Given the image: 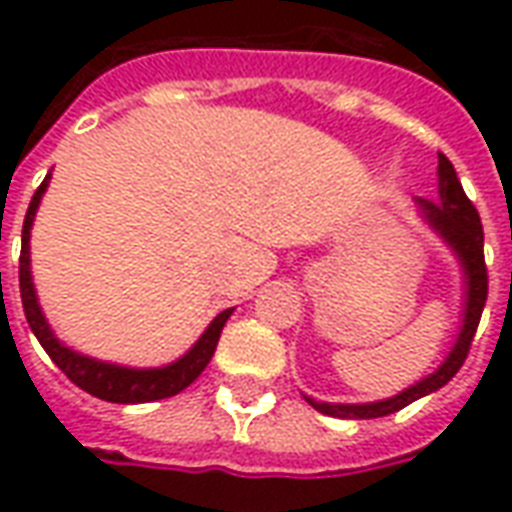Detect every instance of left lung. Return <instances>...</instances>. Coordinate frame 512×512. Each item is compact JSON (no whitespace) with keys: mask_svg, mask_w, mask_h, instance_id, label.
I'll return each instance as SVG.
<instances>
[{"mask_svg":"<svg viewBox=\"0 0 512 512\" xmlns=\"http://www.w3.org/2000/svg\"><path fill=\"white\" fill-rule=\"evenodd\" d=\"M419 208L425 213L436 230H439L447 244L458 252L463 260V271H466V318H463V329L458 343L452 348V354L447 356V362L419 384L408 386L406 392L389 397V400H378V403H365V406H340V403H315L312 397H307V403L312 408H318L321 414L340 419H376L395 414L400 408H406L408 403H414L419 397L436 392L441 386L452 381V376L458 373L469 356L472 348L474 332L480 326V315H483L485 299H488V268H485L483 255V224H480V213L472 205V200L466 197L461 180L455 175L452 161L444 153H439V202L436 200H419Z\"/></svg>","mask_w":512,"mask_h":512,"instance_id":"obj_1","label":"left lung"}]
</instances>
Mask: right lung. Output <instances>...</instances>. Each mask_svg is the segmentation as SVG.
Instances as JSON below:
<instances>
[{
  "mask_svg": "<svg viewBox=\"0 0 512 512\" xmlns=\"http://www.w3.org/2000/svg\"><path fill=\"white\" fill-rule=\"evenodd\" d=\"M46 186H49V175L40 183L35 197L29 202L27 216H24V230H21V257H18L21 304H24L29 329L35 332L43 351L79 389L90 392L93 397H101V400H109V403H150V400H161V397H172L183 392L208 367L213 351H216V343H219V334H222L224 323L233 315V310L219 312L208 326V332L202 334L189 354L178 359V362H172V365L158 367V370H128V367L106 365V362H95L90 356H82L71 351V348H65L51 334L49 323L40 312L35 288H32V274H29V227H32V219H35V211H38V202Z\"/></svg>",
  "mask_w": 512,
  "mask_h": 512,
  "instance_id": "obj_1",
  "label": "right lung"
}]
</instances>
